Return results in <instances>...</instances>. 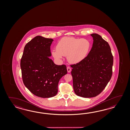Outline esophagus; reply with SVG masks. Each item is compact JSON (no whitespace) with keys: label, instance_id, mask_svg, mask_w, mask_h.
Here are the masks:
<instances>
[{"label":"esophagus","instance_id":"1","mask_svg":"<svg viewBox=\"0 0 130 130\" xmlns=\"http://www.w3.org/2000/svg\"><path fill=\"white\" fill-rule=\"evenodd\" d=\"M67 72L68 73H70L71 71V68L70 67H67Z\"/></svg>","mask_w":130,"mask_h":130}]
</instances>
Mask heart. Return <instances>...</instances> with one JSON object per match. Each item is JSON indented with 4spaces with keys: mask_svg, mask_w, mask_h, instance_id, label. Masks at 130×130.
Wrapping results in <instances>:
<instances>
[{
    "mask_svg": "<svg viewBox=\"0 0 130 130\" xmlns=\"http://www.w3.org/2000/svg\"><path fill=\"white\" fill-rule=\"evenodd\" d=\"M91 47L90 41L85 39L65 37L58 42L56 50L52 52L53 57L57 60L67 56V60L71 64H77L85 59Z\"/></svg>",
    "mask_w": 130,
    "mask_h": 130,
    "instance_id": "b5f03b06",
    "label": "heart"
}]
</instances>
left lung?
<instances>
[{"label":"left lung","instance_id":"1","mask_svg":"<svg viewBox=\"0 0 130 130\" xmlns=\"http://www.w3.org/2000/svg\"><path fill=\"white\" fill-rule=\"evenodd\" d=\"M90 35L93 42L88 55L83 61L71 66L75 93L83 98L96 97L100 94L112 73L113 56L109 44L100 35Z\"/></svg>","mask_w":130,"mask_h":130}]
</instances>
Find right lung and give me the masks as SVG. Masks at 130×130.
<instances>
[{"label": "right lung", "mask_w": 130, "mask_h": 130, "mask_svg": "<svg viewBox=\"0 0 130 130\" xmlns=\"http://www.w3.org/2000/svg\"><path fill=\"white\" fill-rule=\"evenodd\" d=\"M53 41L36 36L25 45L20 61L25 87L32 94L43 98L56 95L59 81L67 73L66 65H57L49 58Z\"/></svg>", "instance_id": "add662e5"}]
</instances>
